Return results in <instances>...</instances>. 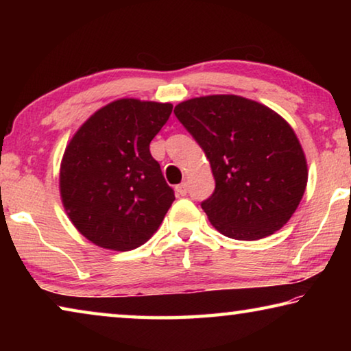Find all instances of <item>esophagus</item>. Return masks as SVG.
<instances>
[{"instance_id": "esophagus-1", "label": "esophagus", "mask_w": 351, "mask_h": 351, "mask_svg": "<svg viewBox=\"0 0 351 351\" xmlns=\"http://www.w3.org/2000/svg\"><path fill=\"white\" fill-rule=\"evenodd\" d=\"M187 182H181L180 186H176V193L180 195V197H186L187 195Z\"/></svg>"}]
</instances>
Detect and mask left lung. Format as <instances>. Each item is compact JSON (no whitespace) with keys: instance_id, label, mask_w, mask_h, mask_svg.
<instances>
[{"instance_id":"1","label":"left lung","mask_w":351,"mask_h":351,"mask_svg":"<svg viewBox=\"0 0 351 351\" xmlns=\"http://www.w3.org/2000/svg\"><path fill=\"white\" fill-rule=\"evenodd\" d=\"M175 116L210 162L215 190L201 207L218 232L252 241L288 223L305 193L308 169L282 116L234 94L186 100Z\"/></svg>"}]
</instances>
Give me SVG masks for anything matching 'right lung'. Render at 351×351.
<instances>
[{"label":"right lung","instance_id":"obj_1","mask_svg":"<svg viewBox=\"0 0 351 351\" xmlns=\"http://www.w3.org/2000/svg\"><path fill=\"white\" fill-rule=\"evenodd\" d=\"M171 104L119 99L94 112L64 150L60 195L77 230L94 245L132 251L150 239L175 201L150 142Z\"/></svg>","mask_w":351,"mask_h":351}]
</instances>
